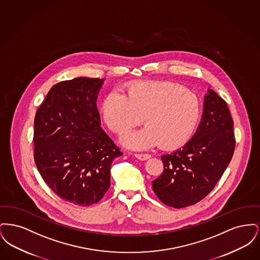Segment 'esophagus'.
<instances>
[{
  "mask_svg": "<svg viewBox=\"0 0 260 260\" xmlns=\"http://www.w3.org/2000/svg\"><path fill=\"white\" fill-rule=\"evenodd\" d=\"M136 157L140 161H146L151 158L150 154H136Z\"/></svg>",
  "mask_w": 260,
  "mask_h": 260,
  "instance_id": "34e87169",
  "label": "esophagus"
}]
</instances>
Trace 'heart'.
<instances>
[{
	"label": "heart",
	"instance_id": "obj_1",
	"mask_svg": "<svg viewBox=\"0 0 260 260\" xmlns=\"http://www.w3.org/2000/svg\"><path fill=\"white\" fill-rule=\"evenodd\" d=\"M103 119L113 133L123 135L141 123L146 125L122 138L128 148L142 150L160 144L174 149L193 136L201 116L199 98L180 85L137 82L128 85L124 95L113 90L102 101Z\"/></svg>",
	"mask_w": 260,
	"mask_h": 260
}]
</instances>
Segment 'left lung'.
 Returning a JSON list of instances; mask_svg holds the SVG:
<instances>
[{
	"label": "left lung",
	"mask_w": 260,
	"mask_h": 260,
	"mask_svg": "<svg viewBox=\"0 0 260 260\" xmlns=\"http://www.w3.org/2000/svg\"><path fill=\"white\" fill-rule=\"evenodd\" d=\"M233 126L225 100L208 88L195 135L182 148L161 157L164 172L153 180L152 188L161 203L181 209L210 193L233 157Z\"/></svg>",
	"instance_id": "1"
}]
</instances>
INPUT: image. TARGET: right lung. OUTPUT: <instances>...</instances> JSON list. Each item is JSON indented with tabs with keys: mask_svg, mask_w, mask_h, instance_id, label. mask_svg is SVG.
<instances>
[{
	"mask_svg": "<svg viewBox=\"0 0 260 260\" xmlns=\"http://www.w3.org/2000/svg\"><path fill=\"white\" fill-rule=\"evenodd\" d=\"M104 79L78 77L51 87L34 122V159L62 200L96 204L110 187L113 160L123 153L100 126L96 106Z\"/></svg>",
	"mask_w": 260,
	"mask_h": 260,
	"instance_id": "add662e5",
	"label": "right lung"
}]
</instances>
